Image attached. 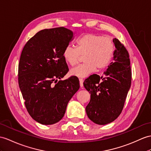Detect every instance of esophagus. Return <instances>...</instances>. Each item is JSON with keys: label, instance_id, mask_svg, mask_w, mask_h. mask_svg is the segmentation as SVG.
Returning <instances> with one entry per match:
<instances>
[{"label": "esophagus", "instance_id": "34e87169", "mask_svg": "<svg viewBox=\"0 0 151 151\" xmlns=\"http://www.w3.org/2000/svg\"><path fill=\"white\" fill-rule=\"evenodd\" d=\"M83 81H84V80L83 79H81V78H79V83H80V86L81 87H83Z\"/></svg>", "mask_w": 151, "mask_h": 151}]
</instances>
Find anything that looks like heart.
<instances>
[{"mask_svg": "<svg viewBox=\"0 0 151 151\" xmlns=\"http://www.w3.org/2000/svg\"><path fill=\"white\" fill-rule=\"evenodd\" d=\"M77 48L66 46L63 52L64 60L71 67L78 64L81 56H84L82 65L72 69V76L84 78L96 68L102 69L109 64L113 56L115 45L111 38L95 34H86L78 39Z\"/></svg>", "mask_w": 151, "mask_h": 151, "instance_id": "heart-1", "label": "heart"}]
</instances>
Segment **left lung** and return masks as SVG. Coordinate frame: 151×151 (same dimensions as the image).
I'll list each match as a JSON object with an SVG mask.
<instances>
[{
	"label": "left lung",
	"mask_w": 151,
	"mask_h": 151,
	"mask_svg": "<svg viewBox=\"0 0 151 151\" xmlns=\"http://www.w3.org/2000/svg\"><path fill=\"white\" fill-rule=\"evenodd\" d=\"M113 42L115 47L113 61L102 76L93 74L83 83L90 93L86 114L99 125L109 124L120 115L131 84L129 55L118 39Z\"/></svg>",
	"instance_id": "obj_1"
}]
</instances>
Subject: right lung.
I'll return each mask as SVG.
<instances>
[{"label": "right lung", "mask_w": 151, "mask_h": 151, "mask_svg": "<svg viewBox=\"0 0 151 151\" xmlns=\"http://www.w3.org/2000/svg\"><path fill=\"white\" fill-rule=\"evenodd\" d=\"M73 35L63 27L43 29L22 51L18 84L29 114L38 123L51 125L61 120L80 87L76 76L60 80L68 72L63 52Z\"/></svg>", "instance_id": "right-lung-1"}]
</instances>
